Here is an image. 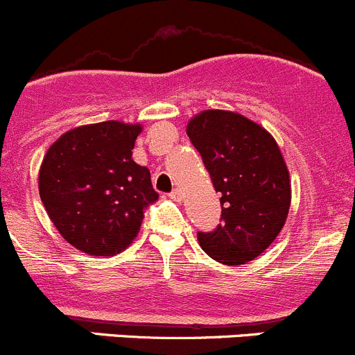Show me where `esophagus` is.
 <instances>
[{"instance_id":"1","label":"esophagus","mask_w":355,"mask_h":355,"mask_svg":"<svg viewBox=\"0 0 355 355\" xmlns=\"http://www.w3.org/2000/svg\"><path fill=\"white\" fill-rule=\"evenodd\" d=\"M169 196H171V198H173V200H176V202H181V189L174 188L173 191L169 193Z\"/></svg>"}]
</instances>
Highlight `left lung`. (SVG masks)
<instances>
[{
	"label": "left lung",
	"instance_id": "1",
	"mask_svg": "<svg viewBox=\"0 0 355 355\" xmlns=\"http://www.w3.org/2000/svg\"><path fill=\"white\" fill-rule=\"evenodd\" d=\"M191 145L220 193V224L198 231L200 247L220 264L262 254L285 226L292 186L275 138L234 112L205 110L189 121Z\"/></svg>",
	"mask_w": 355,
	"mask_h": 355
}]
</instances>
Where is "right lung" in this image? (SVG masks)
<instances>
[{"label":"right lung","mask_w":355,"mask_h":355,"mask_svg":"<svg viewBox=\"0 0 355 355\" xmlns=\"http://www.w3.org/2000/svg\"><path fill=\"white\" fill-rule=\"evenodd\" d=\"M141 125L117 121L60 136L40 171V195L63 238L87 255H115L138 234L159 198L150 171L132 160Z\"/></svg>","instance_id":"right-lung-1"}]
</instances>
